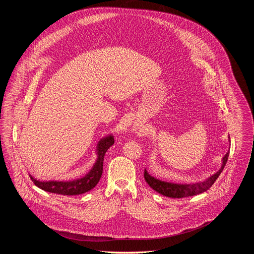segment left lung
Here are the masks:
<instances>
[{"mask_svg":"<svg viewBox=\"0 0 254 254\" xmlns=\"http://www.w3.org/2000/svg\"><path fill=\"white\" fill-rule=\"evenodd\" d=\"M230 152L228 151L225 155L222 157L221 167L220 169L215 173V174L211 175L206 180L201 182H195V183H173V182H167L159 180L157 178H154L151 176L149 173L144 171V178L145 181L148 183L151 189H153L156 192L161 193L163 195L169 196V197H175V198H181V197H188V196H193L196 194L202 193L206 190H208L211 186L216 181V179L221 174V172L228 162Z\"/></svg>","mask_w":254,"mask_h":254,"instance_id":"8db88e82","label":"left lung"}]
</instances>
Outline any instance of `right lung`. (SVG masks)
Listing matches in <instances>:
<instances>
[{"label":"right lung","mask_w":254,"mask_h":254,"mask_svg":"<svg viewBox=\"0 0 254 254\" xmlns=\"http://www.w3.org/2000/svg\"><path fill=\"white\" fill-rule=\"evenodd\" d=\"M113 144L114 137L112 135L106 136L99 141L96 150L97 161L93 164L90 171L82 178H78L72 181H39L30 175L31 179L39 189L48 192L63 195H77L85 193L92 190L99 183L103 173V162L105 153Z\"/></svg>","instance_id":"1"}]
</instances>
